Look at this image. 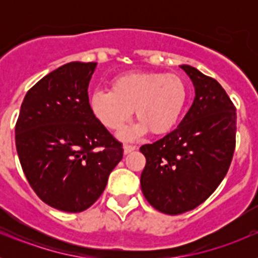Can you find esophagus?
<instances>
[{"instance_id": "34e87169", "label": "esophagus", "mask_w": 258, "mask_h": 258, "mask_svg": "<svg viewBox=\"0 0 258 258\" xmlns=\"http://www.w3.org/2000/svg\"><path fill=\"white\" fill-rule=\"evenodd\" d=\"M136 149H137V147H136V146H133V145H125L124 146V154L125 155L131 154V152H133Z\"/></svg>"}]
</instances>
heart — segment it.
<instances>
[{
  "mask_svg": "<svg viewBox=\"0 0 258 258\" xmlns=\"http://www.w3.org/2000/svg\"><path fill=\"white\" fill-rule=\"evenodd\" d=\"M187 99L183 80L175 75L127 72L111 81V90L98 89L90 94V108L95 117L111 131L121 129L132 115L140 120L120 133L134 140L149 131L164 134L178 122Z\"/></svg>",
  "mask_w": 258,
  "mask_h": 258,
  "instance_id": "1",
  "label": "heart"
}]
</instances>
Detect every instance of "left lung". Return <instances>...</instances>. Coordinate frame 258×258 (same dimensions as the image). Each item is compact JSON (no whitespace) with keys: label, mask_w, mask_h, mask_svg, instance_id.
Returning <instances> with one entry per match:
<instances>
[{"label":"left lung","mask_w":258,"mask_h":258,"mask_svg":"<svg viewBox=\"0 0 258 258\" xmlns=\"http://www.w3.org/2000/svg\"><path fill=\"white\" fill-rule=\"evenodd\" d=\"M195 88L188 112L174 131L143 145L141 188L161 213L181 214L206 202L225 178L235 150L236 112L222 86L199 70L179 66Z\"/></svg>","instance_id":"8db88e82"}]
</instances>
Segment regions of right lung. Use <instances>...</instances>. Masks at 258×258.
Here are the masks:
<instances>
[{"label":"right lung","mask_w":258,"mask_h":258,"mask_svg":"<svg viewBox=\"0 0 258 258\" xmlns=\"http://www.w3.org/2000/svg\"><path fill=\"white\" fill-rule=\"evenodd\" d=\"M97 63L71 61L28 90L15 125L18 156L31 187L47 206L77 213L93 206L122 146L89 104Z\"/></svg>","instance_id":"right-lung-1"}]
</instances>
